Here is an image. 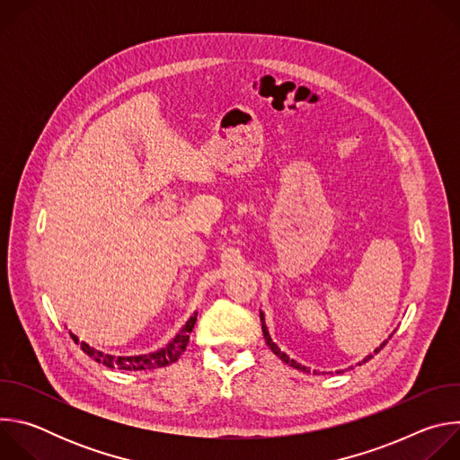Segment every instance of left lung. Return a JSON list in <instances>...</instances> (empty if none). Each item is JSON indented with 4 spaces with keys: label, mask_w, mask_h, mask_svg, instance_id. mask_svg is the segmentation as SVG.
Listing matches in <instances>:
<instances>
[{
    "label": "left lung",
    "mask_w": 460,
    "mask_h": 460,
    "mask_svg": "<svg viewBox=\"0 0 460 460\" xmlns=\"http://www.w3.org/2000/svg\"><path fill=\"white\" fill-rule=\"evenodd\" d=\"M260 320H261V332H264V339H266V344L270 346V349H271V351H273L277 357H280V360H282V362H286V364L293 366L295 369H300V371H305V373H307L309 369H307L305 366H302V364H298L296 360L289 358V357H288L284 351H280V348H279V346H277V344L271 341V335H270L268 327H266V322H264V314H261V313H260ZM384 346H385V342H382V344H380V348H376V349H375V353H378V351H380ZM369 358H371V355H367V357L364 358V362H366V360H369Z\"/></svg>",
    "instance_id": "obj_1"
}]
</instances>
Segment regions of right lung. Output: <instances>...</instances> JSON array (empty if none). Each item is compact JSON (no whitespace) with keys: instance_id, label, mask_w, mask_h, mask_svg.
Instances as JSON below:
<instances>
[{"instance_id":"obj_1","label":"right lung","mask_w":460,"mask_h":460,"mask_svg":"<svg viewBox=\"0 0 460 460\" xmlns=\"http://www.w3.org/2000/svg\"><path fill=\"white\" fill-rule=\"evenodd\" d=\"M196 322V313L194 316H190L187 320V323L181 327V332L172 339V342L167 344V348L156 351V353H149V355H138V357H114V355H105L94 348H91L89 344L82 342V349L84 353H87L91 358H94L98 364H103L107 367H118V369H125V371H140V369H155V367H164L169 366L172 362L178 360V357L185 351L187 342H189V333L192 332ZM73 341L78 344V337L73 335Z\"/></svg>"}]
</instances>
